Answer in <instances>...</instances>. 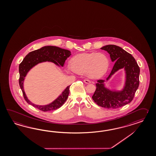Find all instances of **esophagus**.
<instances>
[{
    "label": "esophagus",
    "mask_w": 156,
    "mask_h": 156,
    "mask_svg": "<svg viewBox=\"0 0 156 156\" xmlns=\"http://www.w3.org/2000/svg\"><path fill=\"white\" fill-rule=\"evenodd\" d=\"M83 82L85 83L86 84H90L91 83V81L90 80H84Z\"/></svg>",
    "instance_id": "34e87169"
}]
</instances>
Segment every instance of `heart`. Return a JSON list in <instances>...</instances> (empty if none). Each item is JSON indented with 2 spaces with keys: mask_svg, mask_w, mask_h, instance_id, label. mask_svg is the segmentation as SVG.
<instances>
[{
  "mask_svg": "<svg viewBox=\"0 0 156 156\" xmlns=\"http://www.w3.org/2000/svg\"><path fill=\"white\" fill-rule=\"evenodd\" d=\"M109 58L104 52L76 55L70 60V68L74 72L86 74L91 78H99L106 73Z\"/></svg>",
  "mask_w": 156,
  "mask_h": 156,
  "instance_id": "heart-1",
  "label": "heart"
}]
</instances>
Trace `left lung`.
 Listing matches in <instances>:
<instances>
[{
  "instance_id": "left-lung-1",
  "label": "left lung",
  "mask_w": 156,
  "mask_h": 156,
  "mask_svg": "<svg viewBox=\"0 0 156 156\" xmlns=\"http://www.w3.org/2000/svg\"><path fill=\"white\" fill-rule=\"evenodd\" d=\"M110 55L113 68L106 80H109L115 73L124 68L126 73L125 86L121 91H112L105 87L104 80H98L96 89L92 98L99 106L107 109H116L131 103L139 85L140 68L134 57L115 45H106L101 48Z\"/></svg>"
}]
</instances>
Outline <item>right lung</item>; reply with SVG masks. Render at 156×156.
I'll return each instance as SVG.
<instances>
[{
  "instance_id": "obj_1",
  "label": "right lung",
  "mask_w": 156,
  "mask_h": 156,
  "mask_svg": "<svg viewBox=\"0 0 156 156\" xmlns=\"http://www.w3.org/2000/svg\"><path fill=\"white\" fill-rule=\"evenodd\" d=\"M70 51L62 49L56 46H44L39 50L28 53L19 65V84L23 91V96L27 103L43 112L56 110L60 108L68 99L69 94V86L52 103L46 105H38L31 103L27 99L23 90V81L27 73L35 65L43 62H52L57 66H63L65 61L71 55Z\"/></svg>"
}]
</instances>
